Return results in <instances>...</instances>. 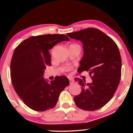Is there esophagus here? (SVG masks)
I'll return each mask as SVG.
<instances>
[{
    "mask_svg": "<svg viewBox=\"0 0 133 133\" xmlns=\"http://www.w3.org/2000/svg\"><path fill=\"white\" fill-rule=\"evenodd\" d=\"M69 81H70V84H72V83H74L73 79H69Z\"/></svg>",
    "mask_w": 133,
    "mask_h": 133,
    "instance_id": "34e87169",
    "label": "esophagus"
}]
</instances>
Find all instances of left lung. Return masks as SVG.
Listing matches in <instances>:
<instances>
[{"instance_id": "1", "label": "left lung", "mask_w": 133, "mask_h": 133, "mask_svg": "<svg viewBox=\"0 0 133 133\" xmlns=\"http://www.w3.org/2000/svg\"><path fill=\"white\" fill-rule=\"evenodd\" d=\"M66 35L83 43V56L77 71H87L92 76L91 83L76 79L82 92L74 101L82 110H98L110 101L119 86L122 68L119 48L111 38L97 28H88Z\"/></svg>"}]
</instances>
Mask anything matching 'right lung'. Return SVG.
<instances>
[{"mask_svg": "<svg viewBox=\"0 0 133 133\" xmlns=\"http://www.w3.org/2000/svg\"><path fill=\"white\" fill-rule=\"evenodd\" d=\"M64 34L32 36L14 50L11 61V79L14 90L27 107L37 111L54 108L59 94L70 81L64 76L48 82L43 77L47 65H51L49 50L63 41Z\"/></svg>", "mask_w": 133, "mask_h": 133, "instance_id": "right-lung-1", "label": "right lung"}]
</instances>
